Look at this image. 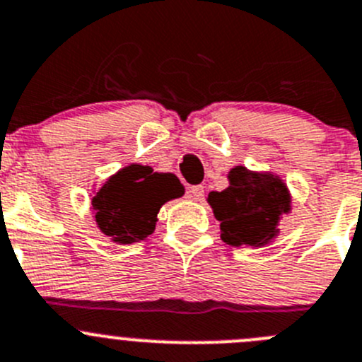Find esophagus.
<instances>
[{
  "label": "esophagus",
  "instance_id": "obj_1",
  "mask_svg": "<svg viewBox=\"0 0 362 362\" xmlns=\"http://www.w3.org/2000/svg\"><path fill=\"white\" fill-rule=\"evenodd\" d=\"M187 194H189V198H191V200L202 202V200H204V194H205L204 185H192V187L187 189Z\"/></svg>",
  "mask_w": 362,
  "mask_h": 362
}]
</instances>
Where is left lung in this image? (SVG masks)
<instances>
[{"mask_svg":"<svg viewBox=\"0 0 362 362\" xmlns=\"http://www.w3.org/2000/svg\"><path fill=\"white\" fill-rule=\"evenodd\" d=\"M230 246L262 248L276 239L279 223L291 212V192L279 175L235 165L228 171V187L207 197Z\"/></svg>","mask_w":362,"mask_h":362,"instance_id":"1","label":"left lung"}]
</instances>
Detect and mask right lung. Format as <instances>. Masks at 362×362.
<instances>
[{
	"label": "right lung",
	"instance_id": "add662e5",
	"mask_svg": "<svg viewBox=\"0 0 362 362\" xmlns=\"http://www.w3.org/2000/svg\"><path fill=\"white\" fill-rule=\"evenodd\" d=\"M182 194L184 185L173 173L128 164L94 191L90 209L101 234L117 245H132L153 234L162 205Z\"/></svg>",
	"mask_w": 362,
	"mask_h": 362
}]
</instances>
